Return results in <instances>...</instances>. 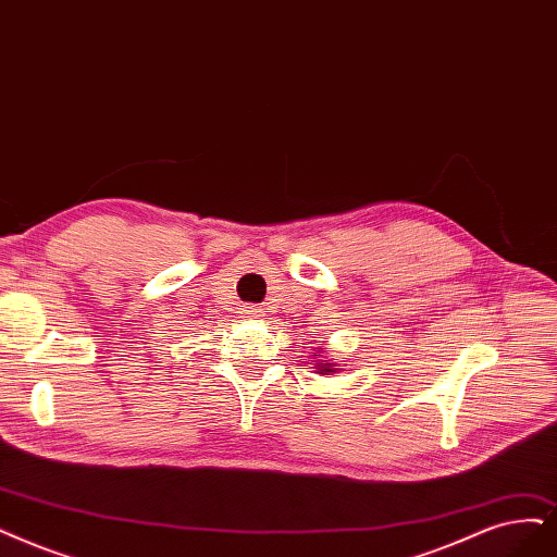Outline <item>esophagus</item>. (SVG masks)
Segmentation results:
<instances>
[{"label": "esophagus", "instance_id": "obj_1", "mask_svg": "<svg viewBox=\"0 0 557 557\" xmlns=\"http://www.w3.org/2000/svg\"><path fill=\"white\" fill-rule=\"evenodd\" d=\"M243 314H245V317H261V310H257L255 305H247L245 310H243Z\"/></svg>", "mask_w": 557, "mask_h": 557}]
</instances>
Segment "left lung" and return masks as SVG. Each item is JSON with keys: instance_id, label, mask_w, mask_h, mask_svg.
I'll return each instance as SVG.
<instances>
[{"instance_id": "left-lung-1", "label": "left lung", "mask_w": 557, "mask_h": 557, "mask_svg": "<svg viewBox=\"0 0 557 557\" xmlns=\"http://www.w3.org/2000/svg\"><path fill=\"white\" fill-rule=\"evenodd\" d=\"M321 354V351H319ZM314 362V369H317V374H321V376H333V374H337L339 372V364H335L333 360H327L325 356L321 358H314L312 360Z\"/></svg>"}]
</instances>
